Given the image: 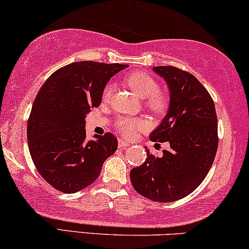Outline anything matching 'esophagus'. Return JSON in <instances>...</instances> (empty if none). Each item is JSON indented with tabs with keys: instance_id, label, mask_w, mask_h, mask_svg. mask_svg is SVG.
I'll list each match as a JSON object with an SVG mask.
<instances>
[{
	"instance_id": "34e87169",
	"label": "esophagus",
	"mask_w": 249,
	"mask_h": 249,
	"mask_svg": "<svg viewBox=\"0 0 249 249\" xmlns=\"http://www.w3.org/2000/svg\"><path fill=\"white\" fill-rule=\"evenodd\" d=\"M118 146L123 148V147H127L130 146V142H127V141L123 140V139H118Z\"/></svg>"
}]
</instances>
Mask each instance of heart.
<instances>
[{
  "instance_id": "heart-1",
  "label": "heart",
  "mask_w": 249,
  "mask_h": 249,
  "mask_svg": "<svg viewBox=\"0 0 249 249\" xmlns=\"http://www.w3.org/2000/svg\"><path fill=\"white\" fill-rule=\"evenodd\" d=\"M126 84L133 92L144 99V105L154 112H162L168 105L166 96L161 90H159V84L152 75L144 72H134L126 78ZM114 86L108 84L103 90V100H108L111 95ZM146 119L140 117H128V116H121L116 121V130L123 137L133 138L138 132L143 131L147 127Z\"/></svg>"
}]
</instances>
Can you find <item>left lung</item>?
Here are the masks:
<instances>
[{"mask_svg":"<svg viewBox=\"0 0 249 249\" xmlns=\"http://www.w3.org/2000/svg\"><path fill=\"white\" fill-rule=\"evenodd\" d=\"M166 81L169 109L156 130L154 142L170 143L162 157L146 148L147 160L131 170L134 190L156 202H172L191 194L212 168L218 135L217 116L212 96L193 74L175 67H154Z\"/></svg>","mask_w":249,"mask_h":249,"instance_id":"obj_1","label":"left lung"}]
</instances>
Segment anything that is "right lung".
I'll return each instance as SVG.
<instances>
[{"mask_svg":"<svg viewBox=\"0 0 249 249\" xmlns=\"http://www.w3.org/2000/svg\"><path fill=\"white\" fill-rule=\"evenodd\" d=\"M126 67L71 63L55 71L37 93L27 122L28 149L41 177L57 191L71 194L89 186L117 149L111 133L87 141L85 119L100 106L110 78Z\"/></svg>","mask_w":249,"mask_h":249,"instance_id":"obj_1","label":"right lung"}]
</instances>
